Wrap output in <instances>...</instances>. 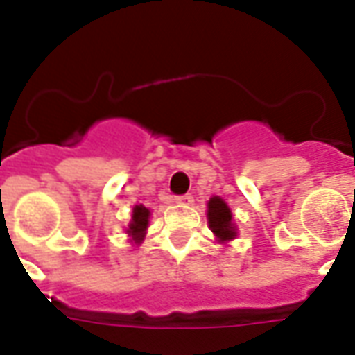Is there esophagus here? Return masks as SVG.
<instances>
[{"label":"esophagus","instance_id":"obj_1","mask_svg":"<svg viewBox=\"0 0 355 355\" xmlns=\"http://www.w3.org/2000/svg\"><path fill=\"white\" fill-rule=\"evenodd\" d=\"M177 202H178V205H182V206H191V205H193V195H191V193L178 195Z\"/></svg>","mask_w":355,"mask_h":355}]
</instances>
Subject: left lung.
Instances as JSON below:
<instances>
[{
  "instance_id": "left-lung-1",
  "label": "left lung",
  "mask_w": 355,
  "mask_h": 355,
  "mask_svg": "<svg viewBox=\"0 0 355 355\" xmlns=\"http://www.w3.org/2000/svg\"><path fill=\"white\" fill-rule=\"evenodd\" d=\"M208 225L219 241H230L237 236V228L232 223V211L221 197L208 200Z\"/></svg>"
}]
</instances>
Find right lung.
Segmentation results:
<instances>
[{
    "label": "right lung",
    "instance_id": "add662e5",
    "mask_svg": "<svg viewBox=\"0 0 355 355\" xmlns=\"http://www.w3.org/2000/svg\"><path fill=\"white\" fill-rule=\"evenodd\" d=\"M149 208H145L144 205H138L132 208V219L127 228V234L132 237L134 243H141L145 237V230L149 227Z\"/></svg>",
    "mask_w": 355,
    "mask_h": 355
}]
</instances>
